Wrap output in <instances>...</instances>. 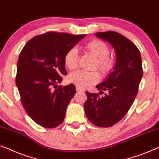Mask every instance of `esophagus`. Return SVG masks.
<instances>
[{"label":"esophagus","mask_w":159,"mask_h":159,"mask_svg":"<svg viewBox=\"0 0 159 159\" xmlns=\"http://www.w3.org/2000/svg\"><path fill=\"white\" fill-rule=\"evenodd\" d=\"M76 90L77 92H84V90L81 89V88H80L79 87H77V86H76Z\"/></svg>","instance_id":"1"}]
</instances>
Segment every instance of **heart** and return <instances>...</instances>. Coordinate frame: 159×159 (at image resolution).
Wrapping results in <instances>:
<instances>
[{
	"label": "heart",
	"mask_w": 159,
	"mask_h": 159,
	"mask_svg": "<svg viewBox=\"0 0 159 159\" xmlns=\"http://www.w3.org/2000/svg\"><path fill=\"white\" fill-rule=\"evenodd\" d=\"M86 50L94 55L97 60V67L104 74L108 72L113 67L114 62L109 57V48L106 43L99 40H92L85 45ZM79 61V52L77 48H70L65 53L64 62L66 67L70 70L76 69ZM69 81L81 89H84L90 85L98 82L100 80L99 74L97 72L80 71L71 73L69 75Z\"/></svg>",
	"instance_id": "obj_1"
}]
</instances>
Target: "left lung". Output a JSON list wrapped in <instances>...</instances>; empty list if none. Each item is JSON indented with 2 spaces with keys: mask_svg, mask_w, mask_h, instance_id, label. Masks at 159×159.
Masks as SVG:
<instances>
[{
  "mask_svg": "<svg viewBox=\"0 0 159 159\" xmlns=\"http://www.w3.org/2000/svg\"><path fill=\"white\" fill-rule=\"evenodd\" d=\"M95 35L109 43L116 53L113 71L96 87L99 94L86 91L87 99L84 107L90 122L99 127H110L126 115L138 93L143 76L142 62L139 49L121 34L109 31L97 33Z\"/></svg>",
  "mask_w": 159,
  "mask_h": 159,
  "instance_id": "left-lung-1",
  "label": "left lung"
}]
</instances>
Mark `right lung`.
Listing matches in <instances>:
<instances>
[{"label":"right lung","instance_id":"obj_1","mask_svg":"<svg viewBox=\"0 0 159 159\" xmlns=\"http://www.w3.org/2000/svg\"><path fill=\"white\" fill-rule=\"evenodd\" d=\"M85 36L51 32L30 39L20 53L16 86L26 113L41 126L55 128L64 121L76 89L72 84L52 87L67 75L65 53Z\"/></svg>","mask_w":159,"mask_h":159}]
</instances>
